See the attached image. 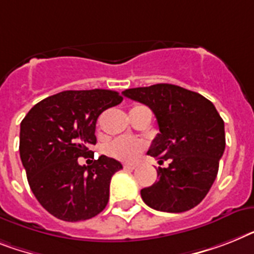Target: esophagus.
<instances>
[{
    "label": "esophagus",
    "instance_id": "34e87169",
    "mask_svg": "<svg viewBox=\"0 0 254 254\" xmlns=\"http://www.w3.org/2000/svg\"><path fill=\"white\" fill-rule=\"evenodd\" d=\"M123 167L127 170H133V169H136L137 166H136L135 163H125V165H123Z\"/></svg>",
    "mask_w": 254,
    "mask_h": 254
}]
</instances>
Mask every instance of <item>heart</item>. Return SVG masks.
I'll return each instance as SVG.
<instances>
[{
    "instance_id": "b5f03b06",
    "label": "heart",
    "mask_w": 254,
    "mask_h": 254,
    "mask_svg": "<svg viewBox=\"0 0 254 254\" xmlns=\"http://www.w3.org/2000/svg\"><path fill=\"white\" fill-rule=\"evenodd\" d=\"M145 148V141L136 137H118L113 140L106 150L110 156L121 161H135Z\"/></svg>"
}]
</instances>
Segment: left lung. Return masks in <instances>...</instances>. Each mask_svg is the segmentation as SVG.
I'll return each instance as SVG.
<instances>
[{
	"instance_id": "1",
	"label": "left lung",
	"mask_w": 254,
	"mask_h": 254,
	"mask_svg": "<svg viewBox=\"0 0 254 254\" xmlns=\"http://www.w3.org/2000/svg\"><path fill=\"white\" fill-rule=\"evenodd\" d=\"M125 97L149 106L160 133L148 154L170 160L158 167V182L142 188L152 209L182 213L198 205L214 183L226 146L225 122L207 98L174 84L126 89Z\"/></svg>"
}]
</instances>
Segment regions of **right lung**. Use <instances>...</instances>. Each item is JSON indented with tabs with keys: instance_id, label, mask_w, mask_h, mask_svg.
<instances>
[{
	"instance_id": "add662e5",
	"label": "right lung",
	"mask_w": 254,
	"mask_h": 254,
	"mask_svg": "<svg viewBox=\"0 0 254 254\" xmlns=\"http://www.w3.org/2000/svg\"><path fill=\"white\" fill-rule=\"evenodd\" d=\"M109 89L64 91L44 98L20 123L19 152L31 190L58 219L85 221L108 205L110 180L121 162L101 156L91 166L79 165L96 144V123L106 109L121 104Z\"/></svg>"
}]
</instances>
